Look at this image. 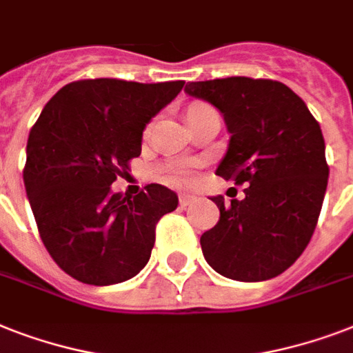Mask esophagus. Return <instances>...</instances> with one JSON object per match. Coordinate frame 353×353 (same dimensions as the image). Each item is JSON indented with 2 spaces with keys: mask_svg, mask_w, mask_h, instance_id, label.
<instances>
[{
  "mask_svg": "<svg viewBox=\"0 0 353 353\" xmlns=\"http://www.w3.org/2000/svg\"><path fill=\"white\" fill-rule=\"evenodd\" d=\"M196 201V196H192V194H181L179 196V205L181 207H188L190 203H194Z\"/></svg>",
  "mask_w": 353,
  "mask_h": 353,
  "instance_id": "1",
  "label": "esophagus"
}]
</instances>
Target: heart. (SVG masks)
Returning a JSON list of instances; mask_svg holds the SVG:
<instances>
[{
  "label": "heart",
  "instance_id": "1",
  "mask_svg": "<svg viewBox=\"0 0 353 353\" xmlns=\"http://www.w3.org/2000/svg\"><path fill=\"white\" fill-rule=\"evenodd\" d=\"M207 110H212V108L207 106V104H196V106H192L190 110H188V113L207 112ZM168 179H170V181H174V183H190L194 179V172L185 165L177 166V168H174V170L170 172Z\"/></svg>",
  "mask_w": 353,
  "mask_h": 353
}]
</instances>
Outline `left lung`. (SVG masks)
Masks as SVG:
<instances>
[{
    "mask_svg": "<svg viewBox=\"0 0 353 353\" xmlns=\"http://www.w3.org/2000/svg\"><path fill=\"white\" fill-rule=\"evenodd\" d=\"M190 97L221 112L231 133L216 176L245 185V198H212L220 221L201 236L209 265L227 279L260 282L295 263L317 225L328 185L324 137L301 97L269 79L188 82Z\"/></svg>",
    "mask_w": 353,
    "mask_h": 353,
    "instance_id": "1",
    "label": "left lung"
}]
</instances>
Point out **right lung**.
Returning <instances> with one entry per match:
<instances>
[{
    "instance_id": "right-lung-1",
    "label": "right lung",
    "mask_w": 353,
    "mask_h": 353,
    "mask_svg": "<svg viewBox=\"0 0 353 353\" xmlns=\"http://www.w3.org/2000/svg\"><path fill=\"white\" fill-rule=\"evenodd\" d=\"M185 82L119 79L63 85L32 126L23 183L43 245L69 276L91 285L132 279L148 263L155 225L177 209L170 188L113 194L117 176L141 155L143 130Z\"/></svg>"
}]
</instances>
